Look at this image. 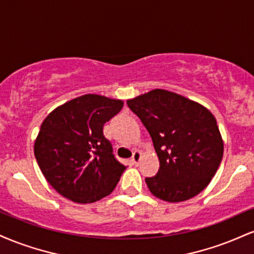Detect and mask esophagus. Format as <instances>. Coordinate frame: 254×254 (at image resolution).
<instances>
[{
    "label": "esophagus",
    "mask_w": 254,
    "mask_h": 254,
    "mask_svg": "<svg viewBox=\"0 0 254 254\" xmlns=\"http://www.w3.org/2000/svg\"><path fill=\"white\" fill-rule=\"evenodd\" d=\"M139 158H140V152L138 150H136L132 154V157H131V162H132V164L137 166V164H138V162H139Z\"/></svg>",
    "instance_id": "obj_1"
}]
</instances>
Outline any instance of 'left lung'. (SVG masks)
Wrapping results in <instances>:
<instances>
[{
  "label": "left lung",
  "instance_id": "1",
  "mask_svg": "<svg viewBox=\"0 0 254 254\" xmlns=\"http://www.w3.org/2000/svg\"><path fill=\"white\" fill-rule=\"evenodd\" d=\"M127 104L148 130L160 160L156 175L145 177L151 194L181 202L201 193L224 154L214 116L193 100L158 88Z\"/></svg>",
  "mask_w": 254,
  "mask_h": 254
}]
</instances>
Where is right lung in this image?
Segmentation results:
<instances>
[{"instance_id":"add662e5","label":"right lung","mask_w":254,"mask_h":254,"mask_svg":"<svg viewBox=\"0 0 254 254\" xmlns=\"http://www.w3.org/2000/svg\"><path fill=\"white\" fill-rule=\"evenodd\" d=\"M122 100L85 94L52 111L42 122L34 154L48 183L63 196L91 203L111 194L125 167L104 136Z\"/></svg>"}]
</instances>
